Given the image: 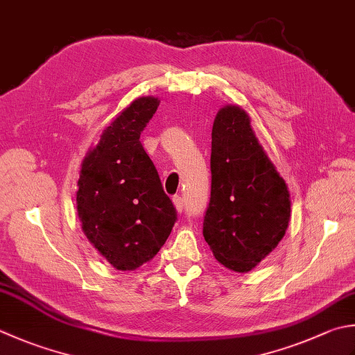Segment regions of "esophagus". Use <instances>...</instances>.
<instances>
[{
    "label": "esophagus",
    "instance_id": "obj_1",
    "mask_svg": "<svg viewBox=\"0 0 355 355\" xmlns=\"http://www.w3.org/2000/svg\"><path fill=\"white\" fill-rule=\"evenodd\" d=\"M172 203H173V206H175V211H177V212H182V211H183L184 203H183V198H182V197L175 196V197L172 198Z\"/></svg>",
    "mask_w": 355,
    "mask_h": 355
}]
</instances>
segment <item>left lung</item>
Here are the masks:
<instances>
[{"label":"left lung","mask_w":355,"mask_h":355,"mask_svg":"<svg viewBox=\"0 0 355 355\" xmlns=\"http://www.w3.org/2000/svg\"><path fill=\"white\" fill-rule=\"evenodd\" d=\"M211 172L205 240L225 268L249 272L284 237L291 196L240 106L226 104L215 116Z\"/></svg>","instance_id":"left-lung-1"}]
</instances>
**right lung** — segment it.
I'll return each instance as SVG.
<instances>
[{
  "instance_id": "obj_1",
  "label": "right lung",
  "mask_w": 355,
  "mask_h": 355,
  "mask_svg": "<svg viewBox=\"0 0 355 355\" xmlns=\"http://www.w3.org/2000/svg\"><path fill=\"white\" fill-rule=\"evenodd\" d=\"M159 100L140 96L103 130L81 162L76 211L81 229L118 270L150 261L168 240L177 212L140 135Z\"/></svg>"
}]
</instances>
